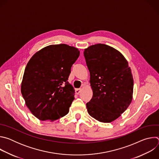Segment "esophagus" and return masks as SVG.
I'll use <instances>...</instances> for the list:
<instances>
[{
  "label": "esophagus",
  "instance_id": "esophagus-1",
  "mask_svg": "<svg viewBox=\"0 0 159 159\" xmlns=\"http://www.w3.org/2000/svg\"><path fill=\"white\" fill-rule=\"evenodd\" d=\"M81 90H82L81 89H76L75 90V94H79L81 92Z\"/></svg>",
  "mask_w": 159,
  "mask_h": 159
}]
</instances>
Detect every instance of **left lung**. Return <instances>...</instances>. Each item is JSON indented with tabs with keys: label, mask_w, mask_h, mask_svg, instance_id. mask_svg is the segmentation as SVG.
Returning a JSON list of instances; mask_svg holds the SVG:
<instances>
[{
	"label": "left lung",
	"mask_w": 159,
	"mask_h": 159,
	"mask_svg": "<svg viewBox=\"0 0 159 159\" xmlns=\"http://www.w3.org/2000/svg\"><path fill=\"white\" fill-rule=\"evenodd\" d=\"M90 72L92 99L86 104L90 116L100 122L110 123L119 118L133 98V79L124 56L104 44L84 50Z\"/></svg>",
	"instance_id": "left-lung-1"
}]
</instances>
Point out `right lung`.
<instances>
[{"label": "right lung", "mask_w": 159, "mask_h": 159, "mask_svg": "<svg viewBox=\"0 0 159 159\" xmlns=\"http://www.w3.org/2000/svg\"><path fill=\"white\" fill-rule=\"evenodd\" d=\"M79 55L74 47L52 44L36 52L28 61L21 94L27 107L39 120L54 121L69 112L75 90L67 80Z\"/></svg>", "instance_id": "add662e5"}]
</instances>
